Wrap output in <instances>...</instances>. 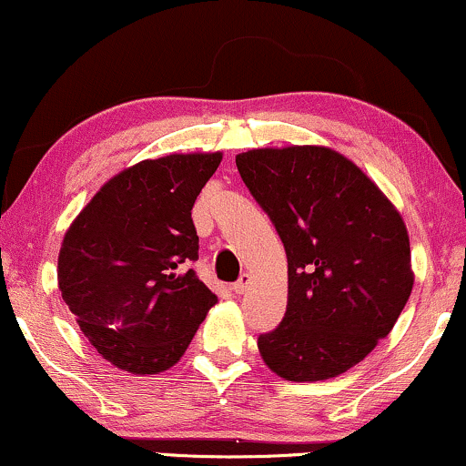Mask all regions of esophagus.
Returning a JSON list of instances; mask_svg holds the SVG:
<instances>
[{"label": "esophagus", "instance_id": "esophagus-1", "mask_svg": "<svg viewBox=\"0 0 466 466\" xmlns=\"http://www.w3.org/2000/svg\"><path fill=\"white\" fill-rule=\"evenodd\" d=\"M248 287H250V274H242L238 283L233 285V291L235 294H246V291H248Z\"/></svg>", "mask_w": 466, "mask_h": 466}]
</instances>
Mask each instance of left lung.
Returning a JSON list of instances; mask_svg holds the SVG:
<instances>
[{"label":"left lung","mask_w":466,"mask_h":466,"mask_svg":"<svg viewBox=\"0 0 466 466\" xmlns=\"http://www.w3.org/2000/svg\"><path fill=\"white\" fill-rule=\"evenodd\" d=\"M283 239L287 311L257 346L291 382L337 378L387 337L415 283L404 218L352 159L330 147L235 155Z\"/></svg>","instance_id":"left-lung-1"}]
</instances>
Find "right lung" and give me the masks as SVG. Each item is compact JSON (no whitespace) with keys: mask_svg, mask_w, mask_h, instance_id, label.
Returning a JSON list of instances; mask_svg holds the SVG:
<instances>
[{"mask_svg":"<svg viewBox=\"0 0 466 466\" xmlns=\"http://www.w3.org/2000/svg\"><path fill=\"white\" fill-rule=\"evenodd\" d=\"M220 162V151L142 159L103 183L66 228L62 300L118 370H170L218 302L189 266L198 259L194 200Z\"/></svg>","mask_w":466,"mask_h":466,"instance_id":"1","label":"right lung"}]
</instances>
